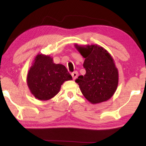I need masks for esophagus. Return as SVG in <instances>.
<instances>
[{
    "label": "esophagus",
    "mask_w": 146,
    "mask_h": 146,
    "mask_svg": "<svg viewBox=\"0 0 146 146\" xmlns=\"http://www.w3.org/2000/svg\"><path fill=\"white\" fill-rule=\"evenodd\" d=\"M72 76L74 80L76 79V78H77V76H78V72H76V71L74 72H73L72 74Z\"/></svg>",
    "instance_id": "1"
}]
</instances>
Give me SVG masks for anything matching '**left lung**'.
Masks as SVG:
<instances>
[{
    "instance_id": "obj_1",
    "label": "left lung",
    "mask_w": 146,
    "mask_h": 146,
    "mask_svg": "<svg viewBox=\"0 0 146 146\" xmlns=\"http://www.w3.org/2000/svg\"><path fill=\"white\" fill-rule=\"evenodd\" d=\"M76 48L85 58V75L79 76L75 80L82 93L93 104L107 101L118 84V71L112 57L106 50L96 44Z\"/></svg>"
}]
</instances>
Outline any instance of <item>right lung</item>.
<instances>
[{"mask_svg":"<svg viewBox=\"0 0 146 146\" xmlns=\"http://www.w3.org/2000/svg\"><path fill=\"white\" fill-rule=\"evenodd\" d=\"M72 80L66 68L54 63L50 56L38 54L27 75V85L34 96L40 100L52 98L65 81Z\"/></svg>","mask_w":146,"mask_h":146,"instance_id":"obj_1","label":"right lung"}]
</instances>
